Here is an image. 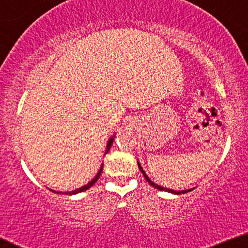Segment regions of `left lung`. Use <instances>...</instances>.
<instances>
[{
	"label": "left lung",
	"instance_id": "left-lung-1",
	"mask_svg": "<svg viewBox=\"0 0 248 248\" xmlns=\"http://www.w3.org/2000/svg\"><path fill=\"white\" fill-rule=\"evenodd\" d=\"M138 162V167H139V169H140V171L142 172V175H143V177H145L146 178V180L148 183H149V185H151V186H153L154 188H156V189H159V190H162V191H167V193H171V194H175V195H182V194H186V193H189V191H191V190H194L195 188H190V189H185V190H173V189H170V188H165V187H161V186H159V185H157V184H155L153 180H151L149 177L147 176V173H146V171L143 170L142 169V167H141V165H140V162L139 161H137Z\"/></svg>",
	"mask_w": 248,
	"mask_h": 248
}]
</instances>
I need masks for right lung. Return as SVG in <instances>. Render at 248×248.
Masks as SVG:
<instances>
[{
    "label": "right lung",
    "instance_id": "1",
    "mask_svg": "<svg viewBox=\"0 0 248 248\" xmlns=\"http://www.w3.org/2000/svg\"><path fill=\"white\" fill-rule=\"evenodd\" d=\"M114 137L116 136H112L111 138H110L109 140H108V142H107V148H106V153H105V155H107L109 153V150H110V148H111V146H112V143H113V139H114ZM102 169H103V164L101 165V167H100V169H99V171L97 172V175L94 176V178L93 179H91L90 182H89L87 185H84V186H82V187H80V188H77L76 190H72V191H55V190H53V189H49L51 190V191H53V193H55V194H65V195H76V194H79V193H82V191H84V190H87V189H89V188L90 187H92L93 186V185L97 183V180L99 179V177H100V175H101V171H102Z\"/></svg>",
    "mask_w": 248,
    "mask_h": 248
}]
</instances>
